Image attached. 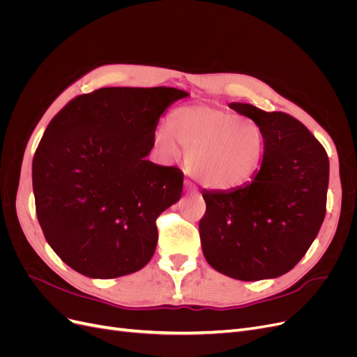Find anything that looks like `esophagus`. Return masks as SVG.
I'll use <instances>...</instances> for the list:
<instances>
[{
  "label": "esophagus",
  "instance_id": "34e87169",
  "mask_svg": "<svg viewBox=\"0 0 357 357\" xmlns=\"http://www.w3.org/2000/svg\"><path fill=\"white\" fill-rule=\"evenodd\" d=\"M185 185H186V190H188V192L193 193V195H197V193H198V189H197L195 186H193L190 181H186V183H185Z\"/></svg>",
  "mask_w": 357,
  "mask_h": 357
}]
</instances>
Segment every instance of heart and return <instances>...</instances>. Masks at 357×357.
<instances>
[{
    "label": "heart",
    "instance_id": "b5f03b06",
    "mask_svg": "<svg viewBox=\"0 0 357 357\" xmlns=\"http://www.w3.org/2000/svg\"><path fill=\"white\" fill-rule=\"evenodd\" d=\"M169 132H156L159 147L176 156V139L186 153L188 171L207 188H240L262 165L265 132L248 117L210 105L181 107L169 117Z\"/></svg>",
    "mask_w": 357,
    "mask_h": 357
}]
</instances>
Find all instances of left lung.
<instances>
[{"mask_svg":"<svg viewBox=\"0 0 357 357\" xmlns=\"http://www.w3.org/2000/svg\"><path fill=\"white\" fill-rule=\"evenodd\" d=\"M231 109L264 129L262 165L236 189L204 190L202 252L225 275L256 282L289 273L310 248L326 214L329 158L298 119L252 104Z\"/></svg>","mask_w":357,"mask_h":357,"instance_id":"8db88e82","label":"left lung"}]
</instances>
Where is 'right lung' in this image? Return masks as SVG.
I'll list each match as a JSON object with an SVG mask.
<instances>
[{
  "instance_id": "1",
  "label": "right lung",
  "mask_w": 357,
  "mask_h": 357,
  "mask_svg": "<svg viewBox=\"0 0 357 357\" xmlns=\"http://www.w3.org/2000/svg\"><path fill=\"white\" fill-rule=\"evenodd\" d=\"M188 96L174 88H102L52 119L32 159L37 219L74 271L116 278L142 269L156 219L183 190V172L146 159L159 117Z\"/></svg>"
}]
</instances>
